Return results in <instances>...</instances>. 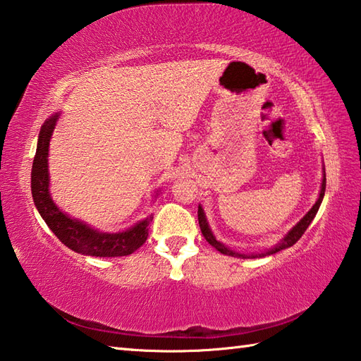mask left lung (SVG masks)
<instances>
[{
    "instance_id": "obj_1",
    "label": "left lung",
    "mask_w": 361,
    "mask_h": 361,
    "mask_svg": "<svg viewBox=\"0 0 361 361\" xmlns=\"http://www.w3.org/2000/svg\"><path fill=\"white\" fill-rule=\"evenodd\" d=\"M324 191H326V171H324V174H323V183H322V191H319V197H318V201L315 202V205L310 208V212L304 216V218L296 224V226L289 231V233L286 235V238L283 239L281 243L279 244H276L274 248H270L269 252H264V253H258V255H252V256H247V255H239V253H235V252H231L230 248H227L226 245L224 244H221L219 241H216V238L213 236V233L210 231V228H208V222H207V219H205V214H204V210H202V207L199 205L197 207V219H199V227H201V231H202V235H204V238L207 239V243L210 244V245H213L216 250L218 252H221V253H224V255H228V256H239V258H258V256H267V255H274V253H276V252H281V250H284V248H287V247H290V245H293L296 241H298V239L304 235V231L307 230V227L310 226V222L314 221V218H315V214H317V212H318V208H319V205H322V201H323V196H324Z\"/></svg>"
}]
</instances>
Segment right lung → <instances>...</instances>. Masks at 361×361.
I'll list each match as a JSON object with an SVG mask.
<instances>
[{
    "label": "right lung",
    "instance_id": "add662e5",
    "mask_svg": "<svg viewBox=\"0 0 361 361\" xmlns=\"http://www.w3.org/2000/svg\"><path fill=\"white\" fill-rule=\"evenodd\" d=\"M57 117L59 114L47 118L39 130L37 153L34 157V165H32V197H34L39 214L55 236L77 253L102 256V258L131 255L147 241L153 216L139 222L135 227L123 231V233H100V231L92 230L82 222L71 219L52 202L49 196L47 151H49V140Z\"/></svg>",
    "mask_w": 361,
    "mask_h": 361
}]
</instances>
